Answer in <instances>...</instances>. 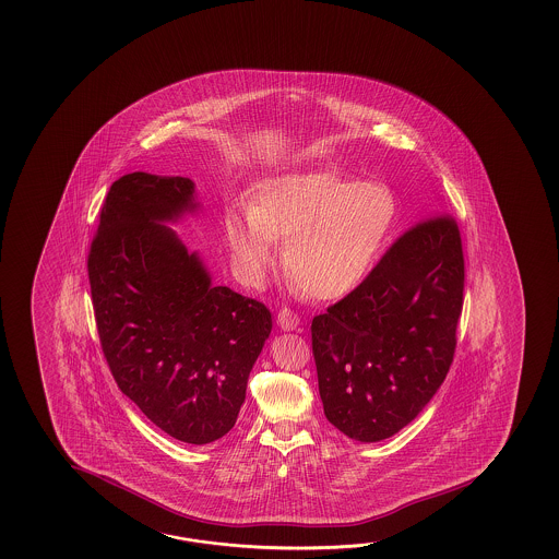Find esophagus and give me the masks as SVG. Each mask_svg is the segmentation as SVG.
I'll use <instances>...</instances> for the list:
<instances>
[{
  "label": "esophagus",
  "instance_id": "34e87169",
  "mask_svg": "<svg viewBox=\"0 0 559 559\" xmlns=\"http://www.w3.org/2000/svg\"><path fill=\"white\" fill-rule=\"evenodd\" d=\"M277 325H280L282 330H285V332L297 330L299 316H297L296 311H292V309H280V313H277Z\"/></svg>",
  "mask_w": 559,
  "mask_h": 559
}]
</instances>
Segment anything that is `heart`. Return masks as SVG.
<instances>
[{
  "mask_svg": "<svg viewBox=\"0 0 559 559\" xmlns=\"http://www.w3.org/2000/svg\"><path fill=\"white\" fill-rule=\"evenodd\" d=\"M397 219V200L385 183L335 171L270 179L248 215L226 217V238L239 274L251 285L285 241L287 277L309 299L332 301L364 284L380 260Z\"/></svg>",
  "mask_w": 559,
  "mask_h": 559,
  "instance_id": "1",
  "label": "heart"
}]
</instances>
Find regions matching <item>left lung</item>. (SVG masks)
I'll return each mask as SVG.
<instances>
[{
  "label": "left lung",
  "instance_id": "obj_1",
  "mask_svg": "<svg viewBox=\"0 0 559 559\" xmlns=\"http://www.w3.org/2000/svg\"><path fill=\"white\" fill-rule=\"evenodd\" d=\"M464 250L450 214L409 227L352 294L311 321L323 414L347 438L405 428L452 366L464 306Z\"/></svg>",
  "mask_w": 559,
  "mask_h": 559
}]
</instances>
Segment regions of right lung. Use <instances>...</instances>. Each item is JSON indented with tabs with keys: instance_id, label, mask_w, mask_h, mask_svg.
<instances>
[{
	"instance_id": "right-lung-1",
	"label": "right lung",
	"mask_w": 559,
	"mask_h": 559,
	"mask_svg": "<svg viewBox=\"0 0 559 559\" xmlns=\"http://www.w3.org/2000/svg\"><path fill=\"white\" fill-rule=\"evenodd\" d=\"M190 178L133 171L111 183L87 275L107 366L143 416L193 445L224 438L272 332L262 301L212 285L171 227L195 212Z\"/></svg>"
}]
</instances>
